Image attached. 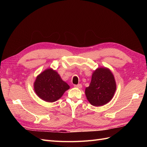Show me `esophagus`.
I'll return each instance as SVG.
<instances>
[{"mask_svg": "<svg viewBox=\"0 0 147 147\" xmlns=\"http://www.w3.org/2000/svg\"><path fill=\"white\" fill-rule=\"evenodd\" d=\"M74 86L75 88H78V89H81L82 88V85L81 84H75V85H74Z\"/></svg>", "mask_w": 147, "mask_h": 147, "instance_id": "esophagus-1", "label": "esophagus"}]
</instances>
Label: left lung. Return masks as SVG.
<instances>
[{
	"label": "left lung",
	"instance_id": "obj_1",
	"mask_svg": "<svg viewBox=\"0 0 147 147\" xmlns=\"http://www.w3.org/2000/svg\"><path fill=\"white\" fill-rule=\"evenodd\" d=\"M116 90L114 75L109 68L102 67L93 72L90 86L85 89V94L91 105L99 107L112 99Z\"/></svg>",
	"mask_w": 147,
	"mask_h": 147
}]
</instances>
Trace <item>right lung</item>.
I'll return each mask as SVG.
<instances>
[{
    "label": "right lung",
    "instance_id": "1",
    "mask_svg": "<svg viewBox=\"0 0 147 147\" xmlns=\"http://www.w3.org/2000/svg\"><path fill=\"white\" fill-rule=\"evenodd\" d=\"M69 88V84L52 68L47 69L38 75L34 83L35 94L39 98L48 102L57 100Z\"/></svg>",
    "mask_w": 147,
    "mask_h": 147
}]
</instances>
